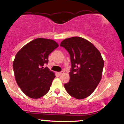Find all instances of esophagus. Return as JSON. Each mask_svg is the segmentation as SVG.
Instances as JSON below:
<instances>
[{
  "label": "esophagus",
  "mask_w": 124,
  "mask_h": 124,
  "mask_svg": "<svg viewBox=\"0 0 124 124\" xmlns=\"http://www.w3.org/2000/svg\"><path fill=\"white\" fill-rule=\"evenodd\" d=\"M63 73H64L63 71H61V72H58V74L59 75V76H60V75H62V74H63Z\"/></svg>",
  "instance_id": "1"
}]
</instances>
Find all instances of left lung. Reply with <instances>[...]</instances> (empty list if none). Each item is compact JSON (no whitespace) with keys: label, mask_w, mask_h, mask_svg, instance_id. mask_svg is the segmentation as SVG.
Masks as SVG:
<instances>
[{"label":"left lung","mask_w":124,"mask_h":124,"mask_svg":"<svg viewBox=\"0 0 124 124\" xmlns=\"http://www.w3.org/2000/svg\"><path fill=\"white\" fill-rule=\"evenodd\" d=\"M60 45L70 54L72 65L70 80L64 87L75 99H85L93 93L101 79L104 62L101 53L93 44L80 37L66 38Z\"/></svg>","instance_id":"8db88e82"}]
</instances>
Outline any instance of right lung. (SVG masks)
<instances>
[{"label": "right lung", "instance_id": "add662e5", "mask_svg": "<svg viewBox=\"0 0 124 124\" xmlns=\"http://www.w3.org/2000/svg\"><path fill=\"white\" fill-rule=\"evenodd\" d=\"M59 46L54 40L36 38L16 55L13 63L15 79L22 92L32 99H39L49 90L55 75L46 67L48 55Z\"/></svg>", "mask_w": 124, "mask_h": 124}]
</instances>
